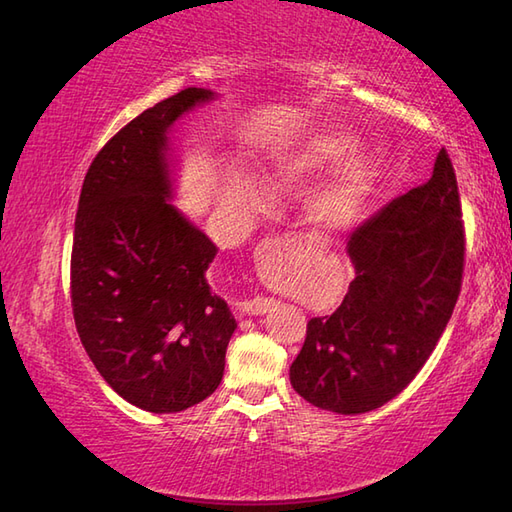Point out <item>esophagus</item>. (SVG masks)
Wrapping results in <instances>:
<instances>
[{
	"label": "esophagus",
	"instance_id": "esophagus-1",
	"mask_svg": "<svg viewBox=\"0 0 512 512\" xmlns=\"http://www.w3.org/2000/svg\"><path fill=\"white\" fill-rule=\"evenodd\" d=\"M298 245H302V243L295 241V238L271 236L263 245H260L258 254H285V252H289V249L298 247ZM276 306H278V302L274 298H267V295H256V298L243 302V311L249 315H265L269 311H274Z\"/></svg>",
	"mask_w": 512,
	"mask_h": 512
}]
</instances>
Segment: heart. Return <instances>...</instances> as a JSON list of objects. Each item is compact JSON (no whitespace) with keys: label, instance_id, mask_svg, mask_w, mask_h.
Listing matches in <instances>:
<instances>
[{"label":"heart","instance_id":"b5f03b06","mask_svg":"<svg viewBox=\"0 0 512 512\" xmlns=\"http://www.w3.org/2000/svg\"><path fill=\"white\" fill-rule=\"evenodd\" d=\"M361 146V140L355 133L342 129H320L304 140L295 142L291 149L276 155L271 164L269 179L280 188L300 186L304 181L320 177L328 170L337 168L350 160ZM381 162L377 155H361L348 162L337 177L304 203V214L315 230L333 234L344 232L355 225L377 186ZM249 203H256V195L247 197Z\"/></svg>","mask_w":512,"mask_h":512}]
</instances>
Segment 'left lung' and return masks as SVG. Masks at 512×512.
Wrapping results in <instances>:
<instances>
[{
	"instance_id": "obj_1",
	"label": "left lung",
	"mask_w": 512,
	"mask_h": 512,
	"mask_svg": "<svg viewBox=\"0 0 512 512\" xmlns=\"http://www.w3.org/2000/svg\"><path fill=\"white\" fill-rule=\"evenodd\" d=\"M464 223L449 153L423 186L392 199L348 236L355 269L333 315L306 324L293 390L320 410L363 414L401 394L425 366L458 302Z\"/></svg>"
}]
</instances>
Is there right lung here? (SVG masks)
I'll list each match as a JSON object with an SVG mask.
<instances>
[{
    "label": "right lung",
    "instance_id": "add662e5",
    "mask_svg": "<svg viewBox=\"0 0 512 512\" xmlns=\"http://www.w3.org/2000/svg\"><path fill=\"white\" fill-rule=\"evenodd\" d=\"M188 87L142 111L89 166L72 245V311L100 377L153 414L181 412L219 388L236 328L210 291L217 245L168 199V129L212 100Z\"/></svg>",
    "mask_w": 512,
    "mask_h": 512
}]
</instances>
